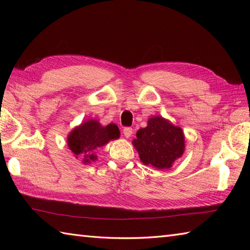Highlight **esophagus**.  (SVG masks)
I'll return each mask as SVG.
<instances>
[{
	"instance_id": "1",
	"label": "esophagus",
	"mask_w": 250,
	"mask_h": 250,
	"mask_svg": "<svg viewBox=\"0 0 250 250\" xmlns=\"http://www.w3.org/2000/svg\"><path fill=\"white\" fill-rule=\"evenodd\" d=\"M132 133H133V130H132V128H125L124 129V134L125 137H131Z\"/></svg>"
}]
</instances>
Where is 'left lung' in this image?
<instances>
[{
  "label": "left lung",
  "mask_w": 250,
  "mask_h": 250,
  "mask_svg": "<svg viewBox=\"0 0 250 250\" xmlns=\"http://www.w3.org/2000/svg\"><path fill=\"white\" fill-rule=\"evenodd\" d=\"M132 144L139 152L141 161L157 169H167L185 151L183 130L161 116L151 117L146 128L136 133Z\"/></svg>",
  "instance_id": "1"
}]
</instances>
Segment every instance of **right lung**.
I'll list each match as a JSON object with an SVG mask.
<instances>
[{
  "label": "right lung",
  "mask_w": 250,
  "mask_h": 250,
  "mask_svg": "<svg viewBox=\"0 0 250 250\" xmlns=\"http://www.w3.org/2000/svg\"><path fill=\"white\" fill-rule=\"evenodd\" d=\"M119 136L120 131L116 125L103 126L94 119L87 120L71 131L67 136V146L76 158L83 159V163H90L97 160L94 150Z\"/></svg>",
  "instance_id": "add662e5"
}]
</instances>
